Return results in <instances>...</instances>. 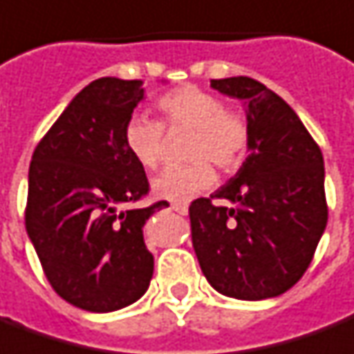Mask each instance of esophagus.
Segmentation results:
<instances>
[{
    "label": "esophagus",
    "mask_w": 354,
    "mask_h": 354,
    "mask_svg": "<svg viewBox=\"0 0 354 354\" xmlns=\"http://www.w3.org/2000/svg\"><path fill=\"white\" fill-rule=\"evenodd\" d=\"M170 209L178 213V215H186L187 213V205L186 203H174V205H170Z\"/></svg>",
    "instance_id": "34e87169"
}]
</instances>
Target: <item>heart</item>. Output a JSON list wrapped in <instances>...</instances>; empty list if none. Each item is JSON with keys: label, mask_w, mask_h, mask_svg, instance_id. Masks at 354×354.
Returning <instances> with one entry per match:
<instances>
[{"label": "heart", "mask_w": 354, "mask_h": 354, "mask_svg": "<svg viewBox=\"0 0 354 354\" xmlns=\"http://www.w3.org/2000/svg\"><path fill=\"white\" fill-rule=\"evenodd\" d=\"M162 124L145 116H131L124 126V145L143 168H157L165 155L168 131H192L187 143L189 165L165 168L153 180L155 196L168 201H187L215 184L213 162L221 172H234L248 153L250 127L213 93L194 85L180 86L157 100Z\"/></svg>", "instance_id": "b5f03b06"}]
</instances>
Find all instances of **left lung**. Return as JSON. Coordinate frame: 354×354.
Here are the masks:
<instances>
[{"mask_svg":"<svg viewBox=\"0 0 354 354\" xmlns=\"http://www.w3.org/2000/svg\"><path fill=\"white\" fill-rule=\"evenodd\" d=\"M211 86L244 102L250 155L225 186L189 205L197 261L225 297H279L304 275L328 225L324 157L297 112L259 81Z\"/></svg>","mask_w":354,"mask_h":354,"instance_id":"8db88e82","label":"left lung"}]
</instances>
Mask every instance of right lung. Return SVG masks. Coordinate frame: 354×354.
Instances as JSON below:
<instances>
[{
  "mask_svg": "<svg viewBox=\"0 0 354 354\" xmlns=\"http://www.w3.org/2000/svg\"><path fill=\"white\" fill-rule=\"evenodd\" d=\"M143 95L137 79L93 81L40 139L28 168V238L52 288L86 312L133 304L153 277L143 227L168 203L124 209L149 194L145 168L124 145Z\"/></svg>",
  "mask_w": 354,
  "mask_h": 354,
  "instance_id": "right-lung-1",
  "label": "right lung"
}]
</instances>
